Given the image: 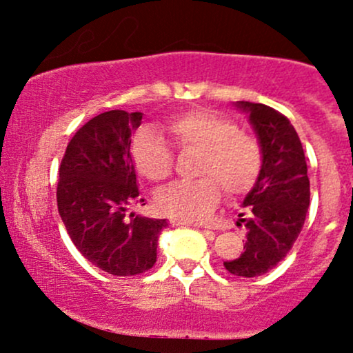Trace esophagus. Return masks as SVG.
<instances>
[{
  "label": "esophagus",
  "mask_w": 353,
  "mask_h": 353,
  "mask_svg": "<svg viewBox=\"0 0 353 353\" xmlns=\"http://www.w3.org/2000/svg\"><path fill=\"white\" fill-rule=\"evenodd\" d=\"M171 224L174 225V228H177V225H192L190 222H184V221H177V219H172ZM205 232L210 234V236H214V232H209V230H205Z\"/></svg>",
  "instance_id": "esophagus-1"
}]
</instances>
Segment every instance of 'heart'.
<instances>
[{"instance_id": "b5f03b06", "label": "heart", "mask_w": 353, "mask_h": 353, "mask_svg": "<svg viewBox=\"0 0 353 353\" xmlns=\"http://www.w3.org/2000/svg\"><path fill=\"white\" fill-rule=\"evenodd\" d=\"M179 148L197 149L196 179L177 181L154 196L161 214L184 222H204L214 212L221 188L241 196L257 181L262 168L259 141L237 131L236 123L210 109L197 108L171 117L165 124ZM137 171L151 181H164L172 171V151L159 132L143 128L131 145Z\"/></svg>"}]
</instances>
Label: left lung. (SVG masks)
Instances as JSON below:
<instances>
[{
  "mask_svg": "<svg viewBox=\"0 0 353 353\" xmlns=\"http://www.w3.org/2000/svg\"><path fill=\"white\" fill-rule=\"evenodd\" d=\"M234 106L249 116L262 149V168L242 201L244 252L224 267L239 277H255L274 269L297 241L310 204V182L302 143L285 116L249 101Z\"/></svg>",
  "mask_w": 353,
  "mask_h": 353,
  "instance_id": "left-lung-1",
  "label": "left lung"
}]
</instances>
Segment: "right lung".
Wrapping results in <instances>:
<instances>
[{"mask_svg":"<svg viewBox=\"0 0 353 353\" xmlns=\"http://www.w3.org/2000/svg\"><path fill=\"white\" fill-rule=\"evenodd\" d=\"M141 123L143 112L119 109L92 117L72 136L59 165L58 210L72 244L91 264L119 277L156 264L168 228L165 219L125 217L139 201L131 136Z\"/></svg>","mask_w":353,"mask_h":353,"instance_id":"obj_1","label":"right lung"}]
</instances>
